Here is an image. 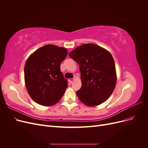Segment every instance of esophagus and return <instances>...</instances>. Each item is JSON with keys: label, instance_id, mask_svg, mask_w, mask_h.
I'll use <instances>...</instances> for the list:
<instances>
[{"label": "esophagus", "instance_id": "esophagus-1", "mask_svg": "<svg viewBox=\"0 0 148 148\" xmlns=\"http://www.w3.org/2000/svg\"><path fill=\"white\" fill-rule=\"evenodd\" d=\"M74 78H70L69 79V82L70 83H72L73 82V81H74Z\"/></svg>", "mask_w": 148, "mask_h": 148}]
</instances>
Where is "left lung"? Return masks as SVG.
I'll return each mask as SVG.
<instances>
[{
  "mask_svg": "<svg viewBox=\"0 0 148 148\" xmlns=\"http://www.w3.org/2000/svg\"><path fill=\"white\" fill-rule=\"evenodd\" d=\"M79 66L82 88L79 99L88 106L104 102L113 92L116 82L115 62L110 53L96 44H84L69 53Z\"/></svg>",
  "mask_w": 148,
  "mask_h": 148,
  "instance_id": "obj_1",
  "label": "left lung"
}]
</instances>
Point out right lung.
Returning a JSON list of instances; mask_svg holds the SVG:
<instances>
[{"label": "right lung", "mask_w": 148, "mask_h": 148, "mask_svg": "<svg viewBox=\"0 0 148 148\" xmlns=\"http://www.w3.org/2000/svg\"><path fill=\"white\" fill-rule=\"evenodd\" d=\"M68 51L48 44L34 52L26 62L25 82L29 95L38 104L51 106L59 102L68 87L60 64Z\"/></svg>", "instance_id": "right-lung-1"}]
</instances>
